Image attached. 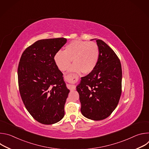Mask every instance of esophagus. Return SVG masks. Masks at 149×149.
Listing matches in <instances>:
<instances>
[{
    "instance_id": "34e87169",
    "label": "esophagus",
    "mask_w": 149,
    "mask_h": 149,
    "mask_svg": "<svg viewBox=\"0 0 149 149\" xmlns=\"http://www.w3.org/2000/svg\"><path fill=\"white\" fill-rule=\"evenodd\" d=\"M71 75H65V76L64 78H65V80L67 81H69V79L71 78ZM67 87H68V88L70 89L71 91H73V90H75V88H76V87H75V86H73V85H70V84L68 85Z\"/></svg>"
}]
</instances>
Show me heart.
I'll return each mask as SVG.
<instances>
[{"mask_svg": "<svg viewBox=\"0 0 149 149\" xmlns=\"http://www.w3.org/2000/svg\"><path fill=\"white\" fill-rule=\"evenodd\" d=\"M100 49L95 42L74 40L66 45L64 51H59L54 56V61L59 70L64 71L72 62L71 70L91 72L95 67L99 58Z\"/></svg>", "mask_w": 149, "mask_h": 149, "instance_id": "b5f03b06", "label": "heart"}]
</instances>
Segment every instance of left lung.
Returning a JSON list of instances; mask_svg holds the SVG:
<instances>
[{
  "instance_id": "obj_1",
  "label": "left lung",
  "mask_w": 149,
  "mask_h": 149,
  "mask_svg": "<svg viewBox=\"0 0 149 149\" xmlns=\"http://www.w3.org/2000/svg\"><path fill=\"white\" fill-rule=\"evenodd\" d=\"M100 55L95 68L82 77L77 87L82 114L89 119L107 118L117 107L122 91V70L114 51L104 41L96 39Z\"/></svg>"
}]
</instances>
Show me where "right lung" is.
I'll use <instances>...</instances> for the list:
<instances>
[{
  "mask_svg": "<svg viewBox=\"0 0 149 149\" xmlns=\"http://www.w3.org/2000/svg\"><path fill=\"white\" fill-rule=\"evenodd\" d=\"M66 42L64 38L39 40L25 49L19 62L21 98L29 114L41 124L56 123L65 114L70 90L54 56Z\"/></svg>",
  "mask_w": 149,
  "mask_h": 149,
  "instance_id": "obj_1",
  "label": "right lung"
}]
</instances>
